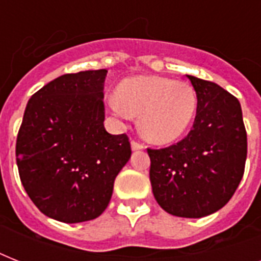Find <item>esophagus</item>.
Masks as SVG:
<instances>
[{"label":"esophagus","mask_w":261,"mask_h":261,"mask_svg":"<svg viewBox=\"0 0 261 261\" xmlns=\"http://www.w3.org/2000/svg\"><path fill=\"white\" fill-rule=\"evenodd\" d=\"M143 147H145L143 143L137 142V141H131V149H133V150H141Z\"/></svg>","instance_id":"1"}]
</instances>
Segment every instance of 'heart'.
<instances>
[{
	"mask_svg": "<svg viewBox=\"0 0 261 261\" xmlns=\"http://www.w3.org/2000/svg\"><path fill=\"white\" fill-rule=\"evenodd\" d=\"M116 98L110 102L114 112L139 116V130L154 143H169L184 134L198 104L190 84L159 75L124 80L116 89Z\"/></svg>",
	"mask_w": 261,
	"mask_h": 261,
	"instance_id": "b5f03b06",
	"label": "heart"
}]
</instances>
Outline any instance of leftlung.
<instances>
[{"instance_id":"left-lung-1","label":"left lung","mask_w":261,"mask_h":261,"mask_svg":"<svg viewBox=\"0 0 261 261\" xmlns=\"http://www.w3.org/2000/svg\"><path fill=\"white\" fill-rule=\"evenodd\" d=\"M198 98L192 128L180 142L147 149L150 182L164 210L202 218L222 208L237 190L247 160V131L237 98L217 84L187 75Z\"/></svg>"}]
</instances>
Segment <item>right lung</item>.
<instances>
[{
  "label": "right lung",
  "instance_id": "obj_1",
  "mask_svg": "<svg viewBox=\"0 0 261 261\" xmlns=\"http://www.w3.org/2000/svg\"><path fill=\"white\" fill-rule=\"evenodd\" d=\"M106 69L63 74L27 104L16 141L24 190L43 214L65 223L97 218L130 160L126 134L104 128Z\"/></svg>",
  "mask_w": 261,
  "mask_h": 261
}]
</instances>
